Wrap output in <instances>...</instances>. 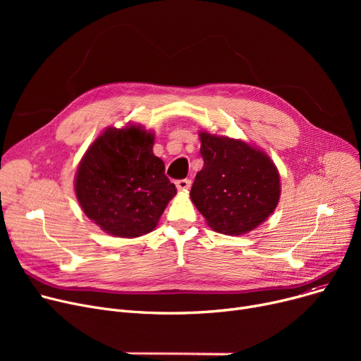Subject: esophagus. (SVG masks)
Segmentation results:
<instances>
[{"instance_id":"esophagus-1","label":"esophagus","mask_w":361,"mask_h":361,"mask_svg":"<svg viewBox=\"0 0 361 361\" xmlns=\"http://www.w3.org/2000/svg\"><path fill=\"white\" fill-rule=\"evenodd\" d=\"M176 185H177L178 190H183V192H185V190H188V188L192 187V181L188 180V178H184V180H178V181H176Z\"/></svg>"}]
</instances>
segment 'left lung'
I'll return each mask as SVG.
<instances>
[{
  "instance_id": "8db88e82",
  "label": "left lung",
  "mask_w": 361,
  "mask_h": 361,
  "mask_svg": "<svg viewBox=\"0 0 361 361\" xmlns=\"http://www.w3.org/2000/svg\"><path fill=\"white\" fill-rule=\"evenodd\" d=\"M203 168L190 197L212 230L226 235L249 233L269 218L281 196L279 173L263 150L200 131Z\"/></svg>"
}]
</instances>
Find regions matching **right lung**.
<instances>
[{
    "mask_svg": "<svg viewBox=\"0 0 361 361\" xmlns=\"http://www.w3.org/2000/svg\"><path fill=\"white\" fill-rule=\"evenodd\" d=\"M154 133L140 126L106 128L82 158L74 190L86 216L105 233L135 238L155 230L177 193L154 155Z\"/></svg>",
    "mask_w": 361,
    "mask_h": 361,
    "instance_id": "1",
    "label": "right lung"
}]
</instances>
